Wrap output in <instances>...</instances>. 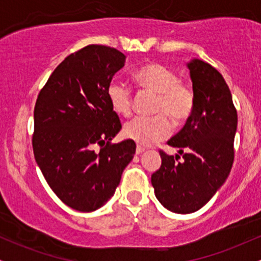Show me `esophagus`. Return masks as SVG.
Segmentation results:
<instances>
[{"instance_id": "obj_1", "label": "esophagus", "mask_w": 261, "mask_h": 261, "mask_svg": "<svg viewBox=\"0 0 261 261\" xmlns=\"http://www.w3.org/2000/svg\"><path fill=\"white\" fill-rule=\"evenodd\" d=\"M145 152V148L141 147V146H137L136 147V154H142Z\"/></svg>"}]
</instances>
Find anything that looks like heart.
<instances>
[{
	"instance_id": "heart-1",
	"label": "heart",
	"mask_w": 261,
	"mask_h": 261,
	"mask_svg": "<svg viewBox=\"0 0 261 261\" xmlns=\"http://www.w3.org/2000/svg\"><path fill=\"white\" fill-rule=\"evenodd\" d=\"M137 85L158 94L153 118H135L125 124L124 135L141 146H151L166 139L172 124H181L191 115L195 103L193 89L179 81V76L167 66L148 64L134 74ZM108 99L113 110L122 116H128L133 109L131 89L120 82L113 81L108 87Z\"/></svg>"
}]
</instances>
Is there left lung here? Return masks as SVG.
<instances>
[{"mask_svg":"<svg viewBox=\"0 0 261 261\" xmlns=\"http://www.w3.org/2000/svg\"><path fill=\"white\" fill-rule=\"evenodd\" d=\"M195 103L184 127L168 141L182 155L161 152L162 166L151 176L154 195L175 214H193L220 190L232 169L237 112L226 81L199 59L188 62Z\"/></svg>","mask_w":261,"mask_h":261,"instance_id":"left-lung-1","label":"left lung"}]
</instances>
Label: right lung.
<instances>
[{
  "label": "right lung",
  "mask_w": 261,
  "mask_h": 261,
  "mask_svg": "<svg viewBox=\"0 0 261 261\" xmlns=\"http://www.w3.org/2000/svg\"><path fill=\"white\" fill-rule=\"evenodd\" d=\"M125 60L113 47L88 45L55 68L35 103V161L54 193L77 211L106 205L136 151L133 140L110 143L121 124L108 87Z\"/></svg>",
  "instance_id": "add662e5"
}]
</instances>
